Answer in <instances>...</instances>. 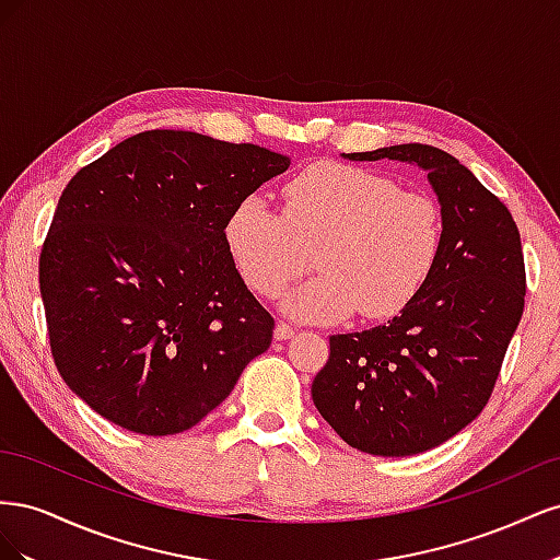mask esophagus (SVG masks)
Returning <instances> with one entry per match:
<instances>
[{
  "label": "esophagus",
  "mask_w": 560,
  "mask_h": 560,
  "mask_svg": "<svg viewBox=\"0 0 560 560\" xmlns=\"http://www.w3.org/2000/svg\"><path fill=\"white\" fill-rule=\"evenodd\" d=\"M296 334V329L292 327V325H287V322H278V325H276V338H278V341H287V338H292Z\"/></svg>",
  "instance_id": "obj_1"
}]
</instances>
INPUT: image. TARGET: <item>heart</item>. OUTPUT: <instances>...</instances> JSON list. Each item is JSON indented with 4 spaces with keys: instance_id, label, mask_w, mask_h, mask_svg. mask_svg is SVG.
<instances>
[{
    "instance_id": "b5f03b06",
    "label": "heart",
    "mask_w": 560,
    "mask_h": 560,
    "mask_svg": "<svg viewBox=\"0 0 560 560\" xmlns=\"http://www.w3.org/2000/svg\"><path fill=\"white\" fill-rule=\"evenodd\" d=\"M224 238L254 294L276 299L311 268L319 276L284 301L296 317L358 311L378 319L404 311L430 280L444 245L439 202L369 167L315 163L282 186V214L247 198Z\"/></svg>"
}]
</instances>
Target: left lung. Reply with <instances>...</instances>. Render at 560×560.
<instances>
[{"mask_svg":"<svg viewBox=\"0 0 560 560\" xmlns=\"http://www.w3.org/2000/svg\"><path fill=\"white\" fill-rule=\"evenodd\" d=\"M346 156L428 171L442 202L444 245L399 315L329 336V360L311 395L352 448L413 455L469 425L493 395L525 303L521 235L504 202L442 149L416 142Z\"/></svg>","mask_w":560,"mask_h":560,"instance_id":"obj_1","label":"left lung"}]
</instances>
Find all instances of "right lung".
I'll list each match as a JSON object with an SVG mask.
<instances>
[{
  "label": "right lung",
  "instance_id": "add662e5",
  "mask_svg": "<svg viewBox=\"0 0 560 560\" xmlns=\"http://www.w3.org/2000/svg\"><path fill=\"white\" fill-rule=\"evenodd\" d=\"M290 159L144 130L70 179L39 254L62 381L118 428L165 436L222 404L276 319L229 252L233 208Z\"/></svg>",
  "mask_w": 560,
  "mask_h": 560
}]
</instances>
